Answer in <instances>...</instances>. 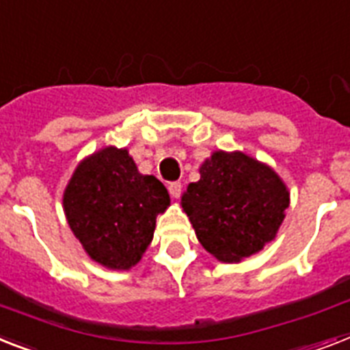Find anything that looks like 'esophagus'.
Here are the masks:
<instances>
[{
  "mask_svg": "<svg viewBox=\"0 0 350 350\" xmlns=\"http://www.w3.org/2000/svg\"><path fill=\"white\" fill-rule=\"evenodd\" d=\"M169 192L172 196V200H178L181 196V183L180 181H174V183L169 185Z\"/></svg>",
  "mask_w": 350,
  "mask_h": 350,
  "instance_id": "esophagus-1",
  "label": "esophagus"
}]
</instances>
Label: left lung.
Listing matches in <instances>:
<instances>
[{
  "mask_svg": "<svg viewBox=\"0 0 350 350\" xmlns=\"http://www.w3.org/2000/svg\"><path fill=\"white\" fill-rule=\"evenodd\" d=\"M289 190L268 163L243 150H214L200 181L181 194V208L198 241L221 262H241L277 237Z\"/></svg>",
  "mask_w": 350,
  "mask_h": 350,
  "instance_id": "1",
  "label": "left lung"
}]
</instances>
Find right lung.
<instances>
[{
    "label": "right lung",
    "mask_w": 350,
    "mask_h": 350,
    "mask_svg": "<svg viewBox=\"0 0 350 350\" xmlns=\"http://www.w3.org/2000/svg\"><path fill=\"white\" fill-rule=\"evenodd\" d=\"M170 204L154 176L142 174L129 150L106 146L79 161L62 194V208L88 257L126 271L149 248L156 217Z\"/></svg>",
    "instance_id": "right-lung-1"
}]
</instances>
